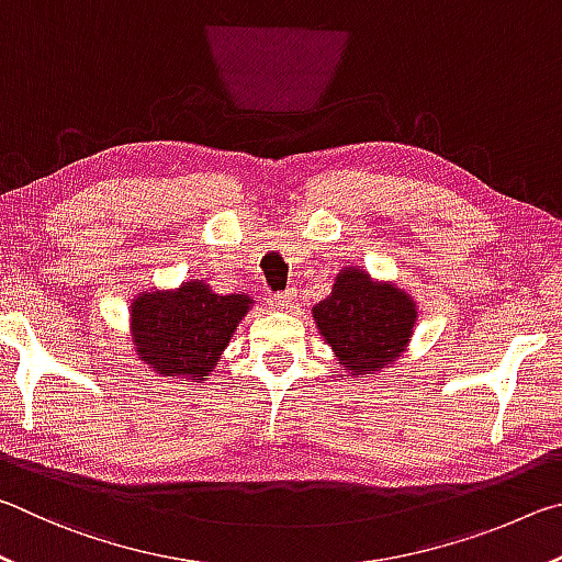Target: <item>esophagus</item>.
<instances>
[{"label": "esophagus", "instance_id": "obj_1", "mask_svg": "<svg viewBox=\"0 0 562 562\" xmlns=\"http://www.w3.org/2000/svg\"><path fill=\"white\" fill-rule=\"evenodd\" d=\"M293 303H296V293H293V291L273 293V296L269 299V306L273 311H289V308H293Z\"/></svg>", "mask_w": 562, "mask_h": 562}]
</instances>
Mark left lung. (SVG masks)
Returning a JSON list of instances; mask_svg holds the SVG:
<instances>
[{
	"mask_svg": "<svg viewBox=\"0 0 562 562\" xmlns=\"http://www.w3.org/2000/svg\"><path fill=\"white\" fill-rule=\"evenodd\" d=\"M313 321L340 366L370 378L407 350L417 306L395 283L372 281L368 271L350 266L336 276L330 296L313 306Z\"/></svg>",
	"mask_w": 562,
	"mask_h": 562,
	"instance_id": "8db88e82",
	"label": "left lung"
}]
</instances>
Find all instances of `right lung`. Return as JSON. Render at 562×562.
Here are the masks:
<instances>
[{
  "label": "right lung",
  "mask_w": 562,
  "mask_h": 562,
  "mask_svg": "<svg viewBox=\"0 0 562 562\" xmlns=\"http://www.w3.org/2000/svg\"><path fill=\"white\" fill-rule=\"evenodd\" d=\"M251 303L244 293H214L204 281L145 291L131 306L135 352L160 378L206 380Z\"/></svg>",
  "instance_id": "1"
}]
</instances>
